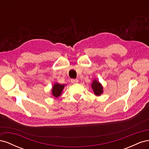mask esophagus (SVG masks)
<instances>
[{
	"label": "esophagus",
	"mask_w": 149,
	"mask_h": 149,
	"mask_svg": "<svg viewBox=\"0 0 149 149\" xmlns=\"http://www.w3.org/2000/svg\"><path fill=\"white\" fill-rule=\"evenodd\" d=\"M71 82L72 83H73V84H76V83H78V79H71Z\"/></svg>",
	"instance_id": "obj_1"
}]
</instances>
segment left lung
<instances>
[{
    "label": "left lung",
    "instance_id": "obj_1",
    "mask_svg": "<svg viewBox=\"0 0 149 149\" xmlns=\"http://www.w3.org/2000/svg\"><path fill=\"white\" fill-rule=\"evenodd\" d=\"M92 88L94 91V94L96 96H100L102 93V87L101 84L97 82L96 80H94L92 84Z\"/></svg>",
    "mask_w": 149,
    "mask_h": 149
}]
</instances>
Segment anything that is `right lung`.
<instances>
[{
    "label": "right lung",
    "mask_w": 149,
    "mask_h": 149,
    "mask_svg": "<svg viewBox=\"0 0 149 149\" xmlns=\"http://www.w3.org/2000/svg\"><path fill=\"white\" fill-rule=\"evenodd\" d=\"M65 84H55L53 86L52 89V94L55 97H59L61 95V93L63 91V89L64 88Z\"/></svg>",
    "instance_id": "right-lung-1"
}]
</instances>
